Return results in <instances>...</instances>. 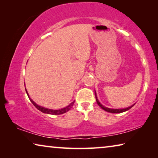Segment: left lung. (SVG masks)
Instances as JSON below:
<instances>
[{"instance_id":"obj_1","label":"left lung","mask_w":158,"mask_h":158,"mask_svg":"<svg viewBox=\"0 0 158 158\" xmlns=\"http://www.w3.org/2000/svg\"><path fill=\"white\" fill-rule=\"evenodd\" d=\"M95 98H96V101H97V103L98 105L100 106V107L103 109V110H105L107 112H109V113H112V114H119V113H122V112H124V111H126L127 110H129L132 107V106L135 105V104H134V105H131L130 106H128L127 108H124V109H111V108H108L106 107V106H103L102 104L99 102L98 97H97V95H96V92L95 91Z\"/></svg>"}]
</instances>
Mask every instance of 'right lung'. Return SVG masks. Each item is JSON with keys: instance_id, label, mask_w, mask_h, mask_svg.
<instances>
[{"instance_id": "right-lung-1", "label": "right lung", "mask_w": 158, "mask_h": 158, "mask_svg": "<svg viewBox=\"0 0 158 158\" xmlns=\"http://www.w3.org/2000/svg\"><path fill=\"white\" fill-rule=\"evenodd\" d=\"M26 89V92L27 93V95L29 98V100H31V102L32 103H33V105L35 106V107L40 110V111H42V113H44V114H52V115H60V114H65L66 112H68V111L70 110V109L73 107V106L74 105V101H73V102H71L69 104V105H68L65 107L62 108L60 109H48V108H45L44 106H40L38 105H37V104L35 102L32 100V99L30 98V96H29L27 90Z\"/></svg>"}]
</instances>
